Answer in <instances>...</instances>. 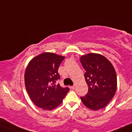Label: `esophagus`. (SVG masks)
<instances>
[{
	"instance_id": "esophagus-1",
	"label": "esophagus",
	"mask_w": 132,
	"mask_h": 132,
	"mask_svg": "<svg viewBox=\"0 0 132 132\" xmlns=\"http://www.w3.org/2000/svg\"><path fill=\"white\" fill-rule=\"evenodd\" d=\"M71 89H75V85H74V86H71Z\"/></svg>"
}]
</instances>
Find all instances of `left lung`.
I'll return each instance as SVG.
<instances>
[{"label": "left lung", "instance_id": "1", "mask_svg": "<svg viewBox=\"0 0 132 132\" xmlns=\"http://www.w3.org/2000/svg\"><path fill=\"white\" fill-rule=\"evenodd\" d=\"M80 62L86 71L84 74L88 92L80 96L83 104L93 110L106 107L117 90V75L115 69L104 56L91 53L82 56Z\"/></svg>", "mask_w": 132, "mask_h": 132}]
</instances>
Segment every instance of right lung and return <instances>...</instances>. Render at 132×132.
I'll return each mask as SVG.
<instances>
[{
  "mask_svg": "<svg viewBox=\"0 0 132 132\" xmlns=\"http://www.w3.org/2000/svg\"><path fill=\"white\" fill-rule=\"evenodd\" d=\"M65 57L45 52L30 61L24 74L26 91L34 104L45 110H51L61 104L70 89L62 87L58 69Z\"/></svg>",
  "mask_w": 132,
  "mask_h": 132,
  "instance_id": "1",
  "label": "right lung"
}]
</instances>
